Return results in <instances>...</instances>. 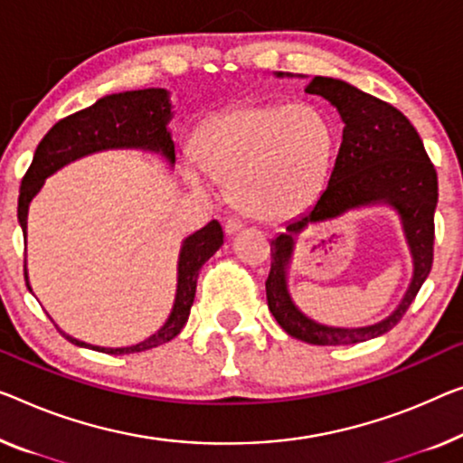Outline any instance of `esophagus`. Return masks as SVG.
<instances>
[{"mask_svg":"<svg viewBox=\"0 0 463 463\" xmlns=\"http://www.w3.org/2000/svg\"><path fill=\"white\" fill-rule=\"evenodd\" d=\"M243 226H245V222L241 218H237V216H232V218L226 220V232H229V234L239 232L241 229H243Z\"/></svg>","mask_w":463,"mask_h":463,"instance_id":"1","label":"esophagus"}]
</instances>
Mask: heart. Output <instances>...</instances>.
<instances>
[{
    "label": "heart",
    "mask_w": 463,
    "mask_h": 463,
    "mask_svg": "<svg viewBox=\"0 0 463 463\" xmlns=\"http://www.w3.org/2000/svg\"><path fill=\"white\" fill-rule=\"evenodd\" d=\"M328 120L303 103H241L205 118L191 139L197 169L226 183L231 202L255 218L306 210L318 195L333 156ZM191 184H202L195 168Z\"/></svg>",
    "instance_id": "obj_1"
}]
</instances>
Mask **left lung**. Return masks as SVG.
<instances>
[{"instance_id": "obj_1", "label": "left lung", "mask_w": 463, "mask_h": 463, "mask_svg": "<svg viewBox=\"0 0 463 463\" xmlns=\"http://www.w3.org/2000/svg\"><path fill=\"white\" fill-rule=\"evenodd\" d=\"M276 77L293 74L276 72ZM306 93L333 103L343 120V141L326 189L312 208L287 222V231L270 241V274L266 298L276 322L287 335L309 345H354L381 336L395 326L429 279L434 245V210L439 202L437 170L411 122L392 108L349 82L314 77ZM389 204L402 220L412 253V282L396 312L384 321L360 329L326 327L307 319L288 293V264L294 237L314 223L338 217L349 209Z\"/></svg>"}]
</instances>
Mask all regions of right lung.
Masks as SVG:
<instances>
[{
  "instance_id": "1",
  "label": "right lung",
  "mask_w": 463,
  "mask_h": 463,
  "mask_svg": "<svg viewBox=\"0 0 463 463\" xmlns=\"http://www.w3.org/2000/svg\"><path fill=\"white\" fill-rule=\"evenodd\" d=\"M172 116L175 112H172L170 93L165 89H139V91L106 95L93 106L55 122L50 133L34 149L31 168L26 170L23 184H20L18 222L24 232V239L31 202L45 184V178L74 160L106 149H143L151 151V154H160L165 162L175 165V141H172V133L168 130ZM222 243L224 232L218 220H212L203 229L189 234L183 241L176 266V293L170 316L145 341L130 345V347H99V345H89L74 339L61 328L58 330L61 336H66L79 347L95 349L109 355L139 354V351L172 341L189 320L199 270L222 247ZM24 280L33 293L29 272H26V260Z\"/></svg>"
}]
</instances>
